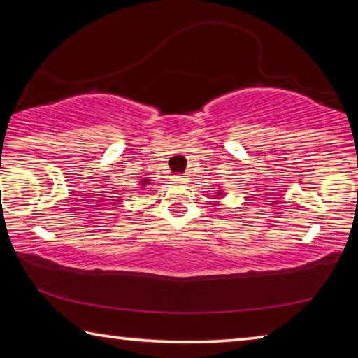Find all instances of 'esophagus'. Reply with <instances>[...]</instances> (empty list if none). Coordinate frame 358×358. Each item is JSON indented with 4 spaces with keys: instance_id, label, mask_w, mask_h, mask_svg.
<instances>
[{
    "instance_id": "obj_1",
    "label": "esophagus",
    "mask_w": 358,
    "mask_h": 358,
    "mask_svg": "<svg viewBox=\"0 0 358 358\" xmlns=\"http://www.w3.org/2000/svg\"><path fill=\"white\" fill-rule=\"evenodd\" d=\"M172 180L175 181V183H178V185L187 183V177H186V175H173Z\"/></svg>"
}]
</instances>
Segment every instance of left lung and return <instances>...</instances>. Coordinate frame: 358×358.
Masks as SVG:
<instances>
[{"instance_id": "left-lung-1", "label": "left lung", "mask_w": 358, "mask_h": 358, "mask_svg": "<svg viewBox=\"0 0 358 358\" xmlns=\"http://www.w3.org/2000/svg\"><path fill=\"white\" fill-rule=\"evenodd\" d=\"M217 194H221V192H217Z\"/></svg>"}]
</instances>
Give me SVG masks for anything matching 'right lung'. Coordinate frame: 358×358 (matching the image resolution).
I'll use <instances>...</instances> for the list:
<instances>
[{"mask_svg":"<svg viewBox=\"0 0 358 358\" xmlns=\"http://www.w3.org/2000/svg\"><path fill=\"white\" fill-rule=\"evenodd\" d=\"M147 181H150V180H143V181H142V185H143V186H145V185H147Z\"/></svg>","mask_w":358,"mask_h":358,"instance_id":"obj_1","label":"right lung"}]
</instances>
